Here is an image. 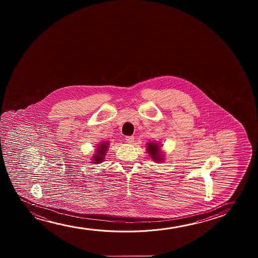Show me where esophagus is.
<instances>
[{
  "label": "esophagus",
  "instance_id": "1",
  "mask_svg": "<svg viewBox=\"0 0 258 258\" xmlns=\"http://www.w3.org/2000/svg\"><path fill=\"white\" fill-rule=\"evenodd\" d=\"M125 140L127 142V144H132L134 142V137L133 136H130V137H126Z\"/></svg>",
  "mask_w": 258,
  "mask_h": 258
}]
</instances>
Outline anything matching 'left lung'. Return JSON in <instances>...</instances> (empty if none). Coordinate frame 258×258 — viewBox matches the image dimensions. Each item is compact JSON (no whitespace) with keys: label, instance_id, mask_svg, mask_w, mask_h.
I'll use <instances>...</instances> for the list:
<instances>
[{"label":"left lung","instance_id":"1","mask_svg":"<svg viewBox=\"0 0 258 258\" xmlns=\"http://www.w3.org/2000/svg\"><path fill=\"white\" fill-rule=\"evenodd\" d=\"M147 152H148L150 156L153 159V160H155L156 162L162 161L163 155H161L160 148H159L158 144L149 143V145H147Z\"/></svg>","mask_w":258,"mask_h":258}]
</instances>
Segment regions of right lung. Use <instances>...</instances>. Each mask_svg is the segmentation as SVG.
Wrapping results in <instances>:
<instances>
[{
	"instance_id": "add662e5",
	"label": "right lung",
	"mask_w": 258,
	"mask_h": 258,
	"mask_svg": "<svg viewBox=\"0 0 258 258\" xmlns=\"http://www.w3.org/2000/svg\"><path fill=\"white\" fill-rule=\"evenodd\" d=\"M98 148L99 149H97V152H96L97 154L93 156V160H94L93 163H101V161H103L106 155V152L108 149V143H102L101 145H99Z\"/></svg>"
}]
</instances>
